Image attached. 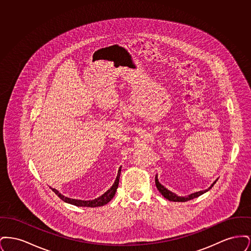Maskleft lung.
I'll use <instances>...</instances> for the list:
<instances>
[{"label":"left lung","mask_w":251,"mask_h":251,"mask_svg":"<svg viewBox=\"0 0 251 251\" xmlns=\"http://www.w3.org/2000/svg\"><path fill=\"white\" fill-rule=\"evenodd\" d=\"M216 180H217V179H216ZM216 180L214 181V183H213V184H212L208 189L203 190V191H199L196 192V193H193V194L189 195V196H187V197H178V196H177L176 194H174L173 192L167 190V188H166L164 185H162V184L159 182L157 176L155 177V184L157 189H158L159 192L164 196V198H166V199L168 200V201H176V202H184V201H187L193 200V199H195V198H198V197L201 196V195L204 194V193L209 191V190L214 186V184L216 182Z\"/></svg>","instance_id":"left-lung-1"}]
</instances>
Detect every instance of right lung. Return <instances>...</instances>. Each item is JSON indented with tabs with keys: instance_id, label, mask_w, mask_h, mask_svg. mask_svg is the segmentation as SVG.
<instances>
[{
	"instance_id": "right-lung-1",
	"label": "right lung",
	"mask_w": 251,
	"mask_h": 251,
	"mask_svg": "<svg viewBox=\"0 0 251 251\" xmlns=\"http://www.w3.org/2000/svg\"><path fill=\"white\" fill-rule=\"evenodd\" d=\"M120 171H121V168L120 167L119 172H118L117 179L115 180L114 184L112 185V187H111L110 189H108L107 191L105 192L103 195H101V196L99 197L98 199L92 200V201L74 200V199H71V198H68V197H65V196L61 195L59 192L57 191L56 189H54V188H51V190L54 192L63 201L70 203V204L75 205V206H80V207H93V208H94V207L103 206V205L107 204V203L114 198V196H115V194H116V191H117L118 186H119V182H120Z\"/></svg>"
}]
</instances>
